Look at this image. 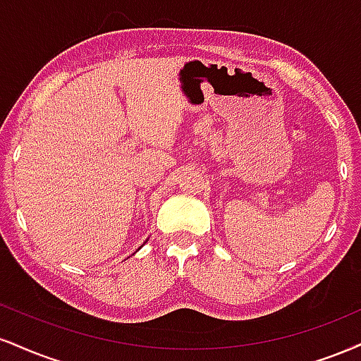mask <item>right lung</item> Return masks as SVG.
Returning <instances> with one entry per match:
<instances>
[{
  "label": "right lung",
  "instance_id": "right-lung-1",
  "mask_svg": "<svg viewBox=\"0 0 361 361\" xmlns=\"http://www.w3.org/2000/svg\"><path fill=\"white\" fill-rule=\"evenodd\" d=\"M139 249H141V247H139Z\"/></svg>",
  "mask_w": 361,
  "mask_h": 361
}]
</instances>
